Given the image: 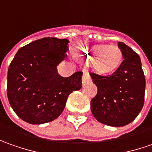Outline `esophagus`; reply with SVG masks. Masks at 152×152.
I'll use <instances>...</instances> for the list:
<instances>
[{
    "label": "esophagus",
    "mask_w": 152,
    "mask_h": 152,
    "mask_svg": "<svg viewBox=\"0 0 152 152\" xmlns=\"http://www.w3.org/2000/svg\"><path fill=\"white\" fill-rule=\"evenodd\" d=\"M90 81H91V77H90L89 73L87 71H84L83 76H82V84L86 85V84H87Z\"/></svg>",
    "instance_id": "obj_1"
}]
</instances>
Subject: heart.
Listing matches in <instances>:
<instances>
[{"instance_id": "1", "label": "heart", "mask_w": 152, "mask_h": 152, "mask_svg": "<svg viewBox=\"0 0 152 152\" xmlns=\"http://www.w3.org/2000/svg\"><path fill=\"white\" fill-rule=\"evenodd\" d=\"M75 55L77 58L91 60L94 70L100 74H109L116 71L123 58L118 47L105 45L80 47Z\"/></svg>"}]
</instances>
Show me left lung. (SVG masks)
Returning a JSON list of instances; mask_svg holds the SVG:
<instances>
[{
    "label": "left lung",
    "mask_w": 152,
    "mask_h": 152,
    "mask_svg": "<svg viewBox=\"0 0 152 152\" xmlns=\"http://www.w3.org/2000/svg\"><path fill=\"white\" fill-rule=\"evenodd\" d=\"M124 60L111 76L90 73L97 93L91 110L100 123L121 127L134 121L144 105L145 79L140 58L131 48L118 43Z\"/></svg>",
    "instance_id": "8db88e82"
}]
</instances>
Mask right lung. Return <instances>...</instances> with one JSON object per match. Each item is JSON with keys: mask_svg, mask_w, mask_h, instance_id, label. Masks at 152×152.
I'll use <instances>...</instances> for the list:
<instances>
[{"mask_svg": "<svg viewBox=\"0 0 152 152\" xmlns=\"http://www.w3.org/2000/svg\"><path fill=\"white\" fill-rule=\"evenodd\" d=\"M70 41L43 38L17 52L7 72V97L19 118L32 124L55 120L70 93L81 88L82 72L59 75L57 66L66 57Z\"/></svg>", "mask_w": 152, "mask_h": 152, "instance_id": "add662e5", "label": "right lung"}]
</instances>
